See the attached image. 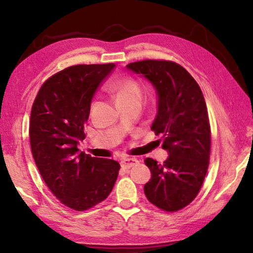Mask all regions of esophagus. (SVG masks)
Here are the masks:
<instances>
[{
  "label": "esophagus",
  "instance_id": "1",
  "mask_svg": "<svg viewBox=\"0 0 253 253\" xmlns=\"http://www.w3.org/2000/svg\"><path fill=\"white\" fill-rule=\"evenodd\" d=\"M136 164H138V160L136 158H123L121 160V165L123 169H130Z\"/></svg>",
  "mask_w": 253,
  "mask_h": 253
}]
</instances>
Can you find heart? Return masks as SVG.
Here are the masks:
<instances>
[{"instance_id": "b5f03b06", "label": "heart", "mask_w": 253, "mask_h": 253, "mask_svg": "<svg viewBox=\"0 0 253 253\" xmlns=\"http://www.w3.org/2000/svg\"><path fill=\"white\" fill-rule=\"evenodd\" d=\"M113 91H114L116 100L124 99H141L142 88L136 79L125 78L113 84Z\"/></svg>"}]
</instances>
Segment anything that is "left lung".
<instances>
[{"mask_svg": "<svg viewBox=\"0 0 253 253\" xmlns=\"http://www.w3.org/2000/svg\"><path fill=\"white\" fill-rule=\"evenodd\" d=\"M127 68L141 74L157 89L158 114L151 126L161 135L169 159L158 164L147 158L151 179L144 195L155 207L176 212L191 203L206 178L211 153V127L202 91L179 64L165 60L133 62Z\"/></svg>", "mask_w": 253, "mask_h": 253, "instance_id": "1", "label": "left lung"}]
</instances>
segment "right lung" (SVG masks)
I'll return each instance as SVG.
<instances>
[{"label":"right lung","instance_id":"right-lung-1","mask_svg":"<svg viewBox=\"0 0 253 253\" xmlns=\"http://www.w3.org/2000/svg\"><path fill=\"white\" fill-rule=\"evenodd\" d=\"M114 63L69 66L46 79L31 107L32 157L47 188L64 206L85 211L110 195L121 169L114 160L79 153L91 100Z\"/></svg>","mask_w":253,"mask_h":253}]
</instances>
